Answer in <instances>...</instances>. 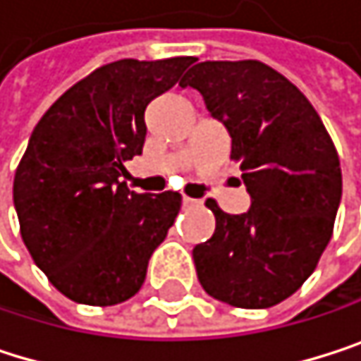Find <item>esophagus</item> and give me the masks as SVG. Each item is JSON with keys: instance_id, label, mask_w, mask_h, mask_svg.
I'll return each mask as SVG.
<instances>
[{"instance_id": "34e87169", "label": "esophagus", "mask_w": 361, "mask_h": 361, "mask_svg": "<svg viewBox=\"0 0 361 361\" xmlns=\"http://www.w3.org/2000/svg\"><path fill=\"white\" fill-rule=\"evenodd\" d=\"M182 203H184L186 207H190V205H199V201H197V199H190V197H184V199H182Z\"/></svg>"}]
</instances>
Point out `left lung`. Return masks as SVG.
<instances>
[{
    "label": "left lung",
    "instance_id": "obj_1",
    "mask_svg": "<svg viewBox=\"0 0 361 361\" xmlns=\"http://www.w3.org/2000/svg\"><path fill=\"white\" fill-rule=\"evenodd\" d=\"M179 86L203 94L231 135L252 205L231 216L207 201L216 233L192 250L203 290L233 307L269 309L315 271L343 195L336 147L309 99L260 61H205Z\"/></svg>",
    "mask_w": 361,
    "mask_h": 361
}]
</instances>
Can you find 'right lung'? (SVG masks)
<instances>
[{
	"label": "right lung",
	"mask_w": 361,
	"mask_h": 361,
	"mask_svg": "<svg viewBox=\"0 0 361 361\" xmlns=\"http://www.w3.org/2000/svg\"><path fill=\"white\" fill-rule=\"evenodd\" d=\"M192 63L103 65L61 94L29 137L14 175L20 237L50 283L80 305L135 296L177 218V192H130L120 177L143 149L145 107Z\"/></svg>",
	"instance_id": "right-lung-1"
}]
</instances>
